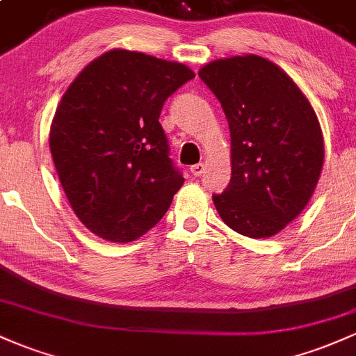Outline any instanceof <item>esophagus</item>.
Masks as SVG:
<instances>
[{"label": "esophagus", "mask_w": 356, "mask_h": 356, "mask_svg": "<svg viewBox=\"0 0 356 356\" xmlns=\"http://www.w3.org/2000/svg\"><path fill=\"white\" fill-rule=\"evenodd\" d=\"M205 163H198V164H193L192 168H190V171H192L193 177H202V175L205 173Z\"/></svg>", "instance_id": "esophagus-1"}]
</instances>
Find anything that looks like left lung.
I'll return each instance as SVG.
<instances>
[{
	"label": "left lung",
	"mask_w": 356,
	"mask_h": 356,
	"mask_svg": "<svg viewBox=\"0 0 356 356\" xmlns=\"http://www.w3.org/2000/svg\"><path fill=\"white\" fill-rule=\"evenodd\" d=\"M198 76L231 131V181L212 195L217 212L239 234L271 238L305 209L319 181L324 140L314 108L265 57L217 59Z\"/></svg>",
	"instance_id": "left-lung-1"
}]
</instances>
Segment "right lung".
<instances>
[{
  "label": "right lung",
  "mask_w": 356,
  "mask_h": 356,
  "mask_svg": "<svg viewBox=\"0 0 356 356\" xmlns=\"http://www.w3.org/2000/svg\"><path fill=\"white\" fill-rule=\"evenodd\" d=\"M192 78L185 64L113 49L63 95L49 146L72 210L98 238L131 243L170 209L185 178L171 161L159 115Z\"/></svg>",
  "instance_id": "right-lung-1"
}]
</instances>
